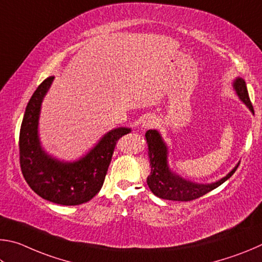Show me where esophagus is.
Here are the masks:
<instances>
[{
  "label": "esophagus",
  "instance_id": "esophagus-1",
  "mask_svg": "<svg viewBox=\"0 0 262 262\" xmlns=\"http://www.w3.org/2000/svg\"><path fill=\"white\" fill-rule=\"evenodd\" d=\"M157 124H158L157 119H155L153 116H148V117H146V118L144 119L143 126H144L145 128H152V127L157 126Z\"/></svg>",
  "mask_w": 262,
  "mask_h": 262
}]
</instances>
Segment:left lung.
Wrapping results in <instances>:
<instances>
[{"label": "left lung", "instance_id": "8db88e82", "mask_svg": "<svg viewBox=\"0 0 262 262\" xmlns=\"http://www.w3.org/2000/svg\"><path fill=\"white\" fill-rule=\"evenodd\" d=\"M233 87H235L236 93L241 100L254 114V109L251 103L245 80L242 79V78H237L233 82ZM146 140H147L149 163L150 168H152L150 169V175L147 178V184L150 191L161 199L173 201H191L198 199L223 184L228 178H230L233 175V172L237 170L238 166H239V163H238L226 177L212 183V184H195V183H192L190 181L183 180L182 177L170 171L167 163V146L163 143L161 136L159 135L157 130H148L146 132Z\"/></svg>", "mask_w": 262, "mask_h": 262}]
</instances>
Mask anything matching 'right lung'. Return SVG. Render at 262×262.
<instances>
[{
	"mask_svg": "<svg viewBox=\"0 0 262 262\" xmlns=\"http://www.w3.org/2000/svg\"><path fill=\"white\" fill-rule=\"evenodd\" d=\"M53 79L50 76L41 82L27 103L19 132L20 169L27 184L41 198L58 205H80L98 194L117 141L131 130L118 127L109 131L77 162L64 163L48 157L39 143L38 119L41 102Z\"/></svg>",
	"mask_w": 262,
	"mask_h": 262,
	"instance_id": "add662e5",
	"label": "right lung"
}]
</instances>
